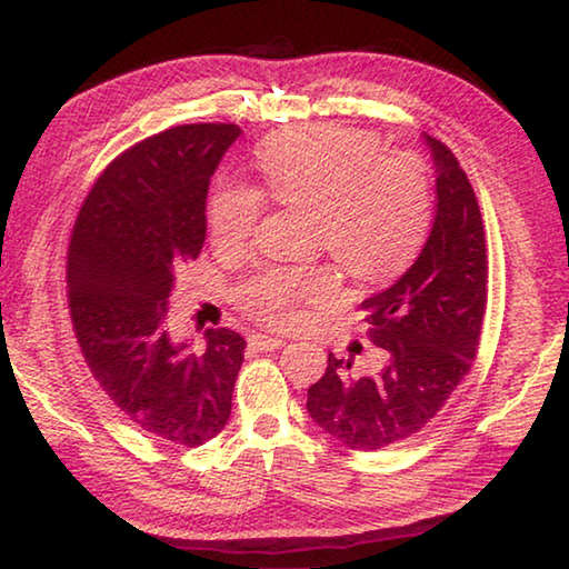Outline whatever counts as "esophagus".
Here are the masks:
<instances>
[{"label":"esophagus","mask_w":569,"mask_h":569,"mask_svg":"<svg viewBox=\"0 0 569 569\" xmlns=\"http://www.w3.org/2000/svg\"><path fill=\"white\" fill-rule=\"evenodd\" d=\"M248 341L258 351H273V349H281V346H286L283 336H268V333H253Z\"/></svg>","instance_id":"esophagus-1"}]
</instances>
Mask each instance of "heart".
Wrapping results in <instances>:
<instances>
[{
	"instance_id": "b5f03b06",
	"label": "heart",
	"mask_w": 569,
	"mask_h": 569,
	"mask_svg": "<svg viewBox=\"0 0 569 569\" xmlns=\"http://www.w3.org/2000/svg\"><path fill=\"white\" fill-rule=\"evenodd\" d=\"M261 190L223 180L208 203L213 246L240 250L263 216V196L308 208V238L359 281L401 271L431 226L427 168L409 152L381 150L373 132L316 122L268 134L256 150ZM329 268H268L240 288L248 311L271 323L293 319L303 301L333 293Z\"/></svg>"
}]
</instances>
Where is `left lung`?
Wrapping results in <instances>:
<instances>
[{"mask_svg":"<svg viewBox=\"0 0 569 569\" xmlns=\"http://www.w3.org/2000/svg\"><path fill=\"white\" fill-rule=\"evenodd\" d=\"M437 172V216L411 268L361 303L371 341L383 349L377 371L353 373L329 353L306 409L326 435L359 451L409 439L437 417L477 356L487 308L485 226L467 172L445 142L421 134Z\"/></svg>","mask_w":569,"mask_h":569,"instance_id":"left-lung-1","label":"left lung"}]
</instances>
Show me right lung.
Masks as SVG:
<instances>
[{
  "mask_svg": "<svg viewBox=\"0 0 569 569\" xmlns=\"http://www.w3.org/2000/svg\"><path fill=\"white\" fill-rule=\"evenodd\" d=\"M238 124H180L114 158L84 198L67 248V301L84 361L142 431L198 447L223 431L243 336L172 341L168 303L206 243L210 178Z\"/></svg>",
  "mask_w": 569,
  "mask_h": 569,
  "instance_id": "obj_1",
  "label": "right lung"
}]
</instances>
